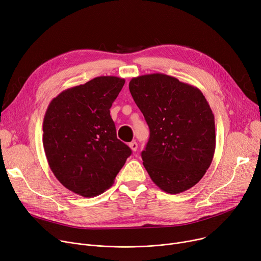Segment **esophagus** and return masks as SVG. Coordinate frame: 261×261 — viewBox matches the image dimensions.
Instances as JSON below:
<instances>
[{"instance_id": "34e87169", "label": "esophagus", "mask_w": 261, "mask_h": 261, "mask_svg": "<svg viewBox=\"0 0 261 261\" xmlns=\"http://www.w3.org/2000/svg\"><path fill=\"white\" fill-rule=\"evenodd\" d=\"M128 146L130 147V149H132L133 151H136V150H137V148H138V144H137V142H135V141L130 142V143L128 144Z\"/></svg>"}]
</instances>
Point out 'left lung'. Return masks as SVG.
Here are the masks:
<instances>
[{
  "instance_id": "obj_1",
  "label": "left lung",
  "mask_w": 261,
  "mask_h": 261,
  "mask_svg": "<svg viewBox=\"0 0 261 261\" xmlns=\"http://www.w3.org/2000/svg\"><path fill=\"white\" fill-rule=\"evenodd\" d=\"M129 92L149 127L141 156L152 182L171 194L197 184L215 150L214 115L197 88L161 73L133 78Z\"/></svg>"
}]
</instances>
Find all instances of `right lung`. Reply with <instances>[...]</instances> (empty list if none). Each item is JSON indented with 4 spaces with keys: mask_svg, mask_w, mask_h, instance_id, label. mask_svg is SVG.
Segmentation results:
<instances>
[{
    "mask_svg": "<svg viewBox=\"0 0 261 261\" xmlns=\"http://www.w3.org/2000/svg\"><path fill=\"white\" fill-rule=\"evenodd\" d=\"M125 80L99 76L65 90L48 106L43 145L55 177L85 197L103 193L130 155L117 139L110 109Z\"/></svg>",
    "mask_w": 261,
    "mask_h": 261,
    "instance_id": "1",
    "label": "right lung"
}]
</instances>
